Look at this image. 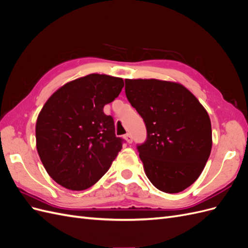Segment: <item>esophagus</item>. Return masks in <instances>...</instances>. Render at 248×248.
<instances>
[{"mask_svg": "<svg viewBox=\"0 0 248 248\" xmlns=\"http://www.w3.org/2000/svg\"><path fill=\"white\" fill-rule=\"evenodd\" d=\"M124 139H125V140H126L127 142H128V144H131V142H132V137H131V134H129V133L125 134Z\"/></svg>", "mask_w": 248, "mask_h": 248, "instance_id": "34e87169", "label": "esophagus"}]
</instances>
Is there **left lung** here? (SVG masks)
Returning a JSON list of instances; mask_svg holds the SVG:
<instances>
[{"instance_id": "1", "label": "left lung", "mask_w": 248, "mask_h": 248, "mask_svg": "<svg viewBox=\"0 0 248 248\" xmlns=\"http://www.w3.org/2000/svg\"><path fill=\"white\" fill-rule=\"evenodd\" d=\"M125 93L146 124L147 140L138 150L148 179L163 192L183 191L197 181L211 153L207 110L174 81L125 79Z\"/></svg>"}]
</instances>
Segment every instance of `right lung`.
<instances>
[{
  "mask_svg": "<svg viewBox=\"0 0 248 248\" xmlns=\"http://www.w3.org/2000/svg\"><path fill=\"white\" fill-rule=\"evenodd\" d=\"M123 87L121 78L92 73L67 82L44 104L36 122V147L58 184L85 190L108 170L123 140L103 108Z\"/></svg>",
  "mask_w": 248,
  "mask_h": 248,
  "instance_id": "obj_1",
  "label": "right lung"
}]
</instances>
